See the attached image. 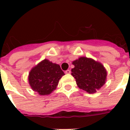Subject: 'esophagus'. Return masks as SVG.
<instances>
[{
	"label": "esophagus",
	"instance_id": "obj_1",
	"mask_svg": "<svg viewBox=\"0 0 130 130\" xmlns=\"http://www.w3.org/2000/svg\"><path fill=\"white\" fill-rule=\"evenodd\" d=\"M70 73H71V71H70L69 69H67V70L65 71V73H66V74H69Z\"/></svg>",
	"mask_w": 130,
	"mask_h": 130
}]
</instances>
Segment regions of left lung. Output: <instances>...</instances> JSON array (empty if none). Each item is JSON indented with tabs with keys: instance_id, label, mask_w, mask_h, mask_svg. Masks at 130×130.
<instances>
[{
	"instance_id": "left-lung-1",
	"label": "left lung",
	"mask_w": 130,
	"mask_h": 130,
	"mask_svg": "<svg viewBox=\"0 0 130 130\" xmlns=\"http://www.w3.org/2000/svg\"><path fill=\"white\" fill-rule=\"evenodd\" d=\"M72 64L75 67L71 69V75L80 89L92 94L105 84L107 73L101 63L82 57L73 61Z\"/></svg>"
}]
</instances>
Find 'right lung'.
I'll list each match as a JSON object with an SVG mask.
<instances>
[{
	"instance_id": "right-lung-1",
	"label": "right lung",
	"mask_w": 130,
	"mask_h": 130,
	"mask_svg": "<svg viewBox=\"0 0 130 130\" xmlns=\"http://www.w3.org/2000/svg\"><path fill=\"white\" fill-rule=\"evenodd\" d=\"M64 75L59 65L44 59L31 69L28 80L34 91L44 96L55 90L59 79Z\"/></svg>"
}]
</instances>
